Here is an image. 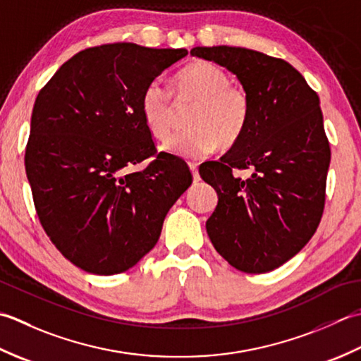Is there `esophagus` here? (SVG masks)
<instances>
[{"instance_id":"esophagus-1","label":"esophagus","mask_w":361,"mask_h":361,"mask_svg":"<svg viewBox=\"0 0 361 361\" xmlns=\"http://www.w3.org/2000/svg\"><path fill=\"white\" fill-rule=\"evenodd\" d=\"M190 170H191V174H193V179L195 182L200 180V171H197V164H193V161H190Z\"/></svg>"}]
</instances>
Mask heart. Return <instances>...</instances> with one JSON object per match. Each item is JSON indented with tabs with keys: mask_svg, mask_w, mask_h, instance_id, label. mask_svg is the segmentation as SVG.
<instances>
[{
	"mask_svg": "<svg viewBox=\"0 0 361 361\" xmlns=\"http://www.w3.org/2000/svg\"><path fill=\"white\" fill-rule=\"evenodd\" d=\"M229 75L218 65L196 61L176 76L174 94L179 101L191 99L188 129L176 132L165 148L185 159H201L215 151L218 143L232 145L245 132L251 102L243 88L229 84ZM143 121L151 134L165 138L171 130L173 90L156 78L145 85L140 98Z\"/></svg>",
	"mask_w": 361,
	"mask_h": 361,
	"instance_id": "heart-1",
	"label": "heart"
}]
</instances>
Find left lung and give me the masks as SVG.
Returning a JSON list of instances; mask_svg holds the SVG:
<instances>
[{"label":"left lung","instance_id":"obj_1","mask_svg":"<svg viewBox=\"0 0 361 361\" xmlns=\"http://www.w3.org/2000/svg\"><path fill=\"white\" fill-rule=\"evenodd\" d=\"M238 78L251 102L243 135L200 166L218 193L205 229L219 255L243 273H268L313 237L326 202L330 146L319 98L282 59L237 47H196ZM251 169L241 180L233 173Z\"/></svg>","mask_w":361,"mask_h":361}]
</instances>
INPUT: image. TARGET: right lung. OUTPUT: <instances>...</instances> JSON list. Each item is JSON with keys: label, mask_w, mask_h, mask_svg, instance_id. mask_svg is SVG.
<instances>
[{"label": "right lung", "mask_w": 361, "mask_h": 361, "mask_svg": "<svg viewBox=\"0 0 361 361\" xmlns=\"http://www.w3.org/2000/svg\"><path fill=\"white\" fill-rule=\"evenodd\" d=\"M188 54L135 43L87 48L35 98L25 166L49 240L92 274L124 273L156 246L168 210L193 180L157 152L143 121L145 85ZM154 160L142 172L130 166Z\"/></svg>", "instance_id": "add662e5"}]
</instances>
